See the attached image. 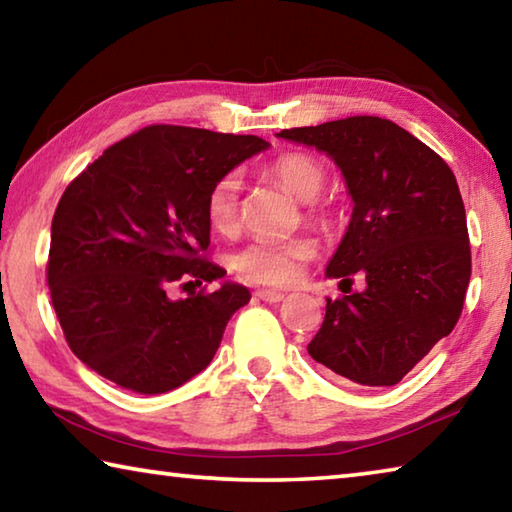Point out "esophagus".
Here are the masks:
<instances>
[{"label": "esophagus", "mask_w": 512, "mask_h": 512, "mask_svg": "<svg viewBox=\"0 0 512 512\" xmlns=\"http://www.w3.org/2000/svg\"><path fill=\"white\" fill-rule=\"evenodd\" d=\"M255 296L259 298V300H264V302H271V305H275V302H282L284 300V293H280V291H271V289H259Z\"/></svg>", "instance_id": "obj_1"}]
</instances>
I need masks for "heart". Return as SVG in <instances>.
Wrapping results in <instances>:
<instances>
[{
    "label": "heart",
    "instance_id": "obj_1",
    "mask_svg": "<svg viewBox=\"0 0 512 512\" xmlns=\"http://www.w3.org/2000/svg\"><path fill=\"white\" fill-rule=\"evenodd\" d=\"M266 176L284 192L302 203L305 221L329 228L336 221V210L320 201L318 194L327 183L325 164L309 153H284L266 167ZM207 221L219 235H235L241 216V176L237 171L223 173L214 180L205 201ZM318 255L314 239L296 237L284 241L255 239L232 255V268L241 280L262 287H289L298 282L309 262Z\"/></svg>",
    "mask_w": 512,
    "mask_h": 512
}]
</instances>
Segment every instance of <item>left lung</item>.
<instances>
[{"mask_svg":"<svg viewBox=\"0 0 512 512\" xmlns=\"http://www.w3.org/2000/svg\"><path fill=\"white\" fill-rule=\"evenodd\" d=\"M280 137L341 167L354 210L327 277H366L361 293L327 298L307 352L334 377L393 386L461 318L472 253L454 173L391 119L357 115Z\"/></svg>","mask_w":512,"mask_h":512,"instance_id":"left-lung-1","label":"left lung"}]
</instances>
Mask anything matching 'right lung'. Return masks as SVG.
<instances>
[{
	"mask_svg": "<svg viewBox=\"0 0 512 512\" xmlns=\"http://www.w3.org/2000/svg\"><path fill=\"white\" fill-rule=\"evenodd\" d=\"M268 149L255 135L153 124L88 164L51 221L47 284L65 341L85 366L155 395L210 366L230 316L250 300L207 259V192ZM171 283L201 286L183 301Z\"/></svg>",
	"mask_w": 512,
	"mask_h": 512,
	"instance_id": "right-lung-1",
	"label": "right lung"
}]
</instances>
